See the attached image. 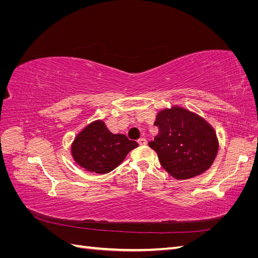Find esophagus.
<instances>
[{
	"instance_id": "esophagus-1",
	"label": "esophagus",
	"mask_w": 258,
	"mask_h": 258,
	"mask_svg": "<svg viewBox=\"0 0 258 258\" xmlns=\"http://www.w3.org/2000/svg\"><path fill=\"white\" fill-rule=\"evenodd\" d=\"M138 142H139L140 145H146L147 140H146L145 138H140V139L138 140Z\"/></svg>"
}]
</instances>
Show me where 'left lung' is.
I'll return each mask as SVG.
<instances>
[{
    "mask_svg": "<svg viewBox=\"0 0 258 258\" xmlns=\"http://www.w3.org/2000/svg\"><path fill=\"white\" fill-rule=\"evenodd\" d=\"M154 124L159 132L148 145L169 174L187 179L204 173L212 165L218 141L214 129L202 117L173 106L160 111Z\"/></svg>",
    "mask_w": 258,
    "mask_h": 258,
    "instance_id": "1",
    "label": "left lung"
}]
</instances>
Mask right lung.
<instances>
[{
	"label": "right lung",
	"instance_id": "add662e5",
	"mask_svg": "<svg viewBox=\"0 0 258 258\" xmlns=\"http://www.w3.org/2000/svg\"><path fill=\"white\" fill-rule=\"evenodd\" d=\"M138 145L127 136L112 134L102 120H96L77 135L71 151L74 160L81 167L103 174L119 166Z\"/></svg>",
	"mask_w": 258,
	"mask_h": 258
}]
</instances>
